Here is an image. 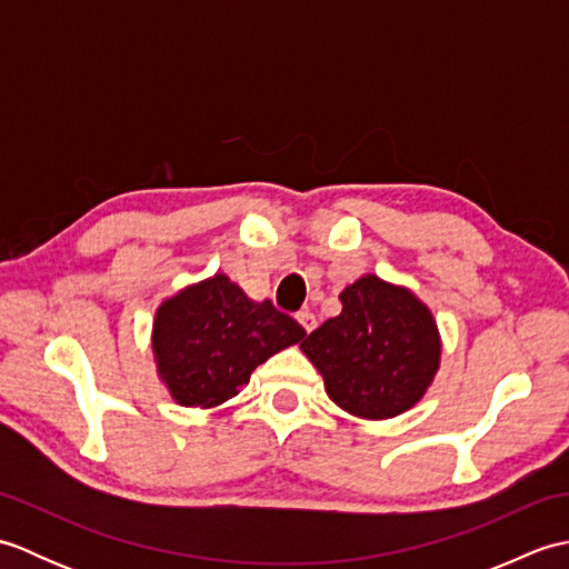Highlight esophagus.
Instances as JSON below:
<instances>
[{"label": "esophagus", "instance_id": "1", "mask_svg": "<svg viewBox=\"0 0 569 569\" xmlns=\"http://www.w3.org/2000/svg\"><path fill=\"white\" fill-rule=\"evenodd\" d=\"M296 320L300 322V328H303L306 332H312V330H316V325H318L316 316H312V312H308V310H300L298 316H296Z\"/></svg>", "mask_w": 569, "mask_h": 569}]
</instances>
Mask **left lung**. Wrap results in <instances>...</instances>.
Instances as JSON below:
<instances>
[{
	"label": "left lung",
	"instance_id": "left-lung-1",
	"mask_svg": "<svg viewBox=\"0 0 569 569\" xmlns=\"http://www.w3.org/2000/svg\"><path fill=\"white\" fill-rule=\"evenodd\" d=\"M342 312L300 342L325 391L349 416L386 420L413 408L440 369L442 340L430 308L377 273L340 293Z\"/></svg>",
	"mask_w": 569,
	"mask_h": 569
}]
</instances>
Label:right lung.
Instances as JSON below:
<instances>
[{"instance_id": "right-lung-1", "label": "right lung", "mask_w": 569, "mask_h": 569, "mask_svg": "<svg viewBox=\"0 0 569 569\" xmlns=\"http://www.w3.org/2000/svg\"><path fill=\"white\" fill-rule=\"evenodd\" d=\"M303 337L271 300H251L229 276L214 273L156 308L151 349L173 401L208 410L234 398L253 369Z\"/></svg>"}]
</instances>
